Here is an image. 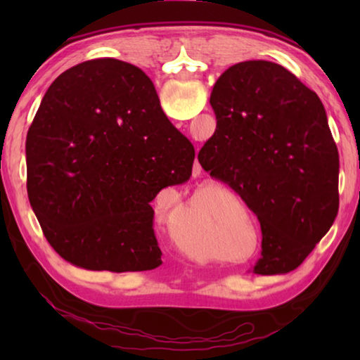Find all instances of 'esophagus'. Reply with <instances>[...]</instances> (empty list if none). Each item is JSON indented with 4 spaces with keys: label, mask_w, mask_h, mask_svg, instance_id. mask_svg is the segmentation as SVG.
Returning a JSON list of instances; mask_svg holds the SVG:
<instances>
[{
    "label": "esophagus",
    "mask_w": 360,
    "mask_h": 360,
    "mask_svg": "<svg viewBox=\"0 0 360 360\" xmlns=\"http://www.w3.org/2000/svg\"><path fill=\"white\" fill-rule=\"evenodd\" d=\"M197 172L200 173V165H198V163H197Z\"/></svg>",
    "instance_id": "obj_1"
}]
</instances>
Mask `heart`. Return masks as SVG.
<instances>
[{
	"label": "heart",
	"instance_id": "1",
	"mask_svg": "<svg viewBox=\"0 0 360 360\" xmlns=\"http://www.w3.org/2000/svg\"><path fill=\"white\" fill-rule=\"evenodd\" d=\"M179 248H181V251L182 252H186L188 257H198L197 255V251H193V249H188V246H186V245H179Z\"/></svg>",
	"mask_w": 360,
	"mask_h": 360
}]
</instances>
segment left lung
Returning a JSON list of instances; mask_svg holds the SVG:
<instances>
[{
  "label": "left lung",
  "instance_id": "obj_1",
  "mask_svg": "<svg viewBox=\"0 0 360 360\" xmlns=\"http://www.w3.org/2000/svg\"><path fill=\"white\" fill-rule=\"evenodd\" d=\"M210 103L217 127L198 162L259 219L262 251L252 271L295 270L340 205L338 149L319 96L284 66L248 60L222 72Z\"/></svg>",
  "mask_w": 360,
  "mask_h": 360
}]
</instances>
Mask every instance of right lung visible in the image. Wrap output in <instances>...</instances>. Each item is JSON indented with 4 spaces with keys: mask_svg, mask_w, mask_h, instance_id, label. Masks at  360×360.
<instances>
[{
    "mask_svg": "<svg viewBox=\"0 0 360 360\" xmlns=\"http://www.w3.org/2000/svg\"><path fill=\"white\" fill-rule=\"evenodd\" d=\"M195 149L135 65L87 60L62 72L27 136L30 205L56 252L95 271L162 265L149 205L192 174Z\"/></svg>",
    "mask_w": 360,
    "mask_h": 360,
    "instance_id": "right-lung-1",
    "label": "right lung"
}]
</instances>
